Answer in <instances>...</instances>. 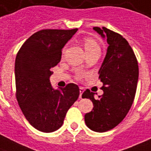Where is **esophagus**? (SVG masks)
Instances as JSON below:
<instances>
[{"instance_id":"esophagus-1","label":"esophagus","mask_w":151,"mask_h":151,"mask_svg":"<svg viewBox=\"0 0 151 151\" xmlns=\"http://www.w3.org/2000/svg\"><path fill=\"white\" fill-rule=\"evenodd\" d=\"M79 92H80L79 97H80V98H82V94H83V92H84V88H83L80 87V88H79Z\"/></svg>"}]
</instances>
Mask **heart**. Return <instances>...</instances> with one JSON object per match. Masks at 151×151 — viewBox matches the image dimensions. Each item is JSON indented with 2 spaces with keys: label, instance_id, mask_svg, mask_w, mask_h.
<instances>
[{
  "label": "heart",
  "instance_id": "1",
  "mask_svg": "<svg viewBox=\"0 0 151 151\" xmlns=\"http://www.w3.org/2000/svg\"><path fill=\"white\" fill-rule=\"evenodd\" d=\"M83 46L86 53L92 52L93 50H100V47L97 43V41L93 40V38L87 37L83 40Z\"/></svg>",
  "mask_w": 151,
  "mask_h": 151
}]
</instances>
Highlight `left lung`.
I'll list each match as a JSON object with an SVG mask.
<instances>
[{"instance_id":"8db88e82","label":"left lung","mask_w":151,"mask_h":151,"mask_svg":"<svg viewBox=\"0 0 151 151\" xmlns=\"http://www.w3.org/2000/svg\"><path fill=\"white\" fill-rule=\"evenodd\" d=\"M102 38H106L108 48L98 71L103 83V94L94 97L87 89L82 97L89 98L93 108L84 116L87 127L97 132L113 129L122 122L132 106L136 92L139 68L132 47L125 38L106 27H93Z\"/></svg>"}]
</instances>
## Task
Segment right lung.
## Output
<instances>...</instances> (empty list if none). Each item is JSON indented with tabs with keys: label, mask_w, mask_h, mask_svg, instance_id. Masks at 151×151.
<instances>
[{
	"label": "right lung",
	"mask_w": 151,
	"mask_h": 151,
	"mask_svg": "<svg viewBox=\"0 0 151 151\" xmlns=\"http://www.w3.org/2000/svg\"><path fill=\"white\" fill-rule=\"evenodd\" d=\"M77 30H40L24 42L16 55V99L25 118L40 132L59 129L68 110L79 97L78 85L68 83L55 90L50 81L52 68L60 62L62 49Z\"/></svg>",
	"instance_id": "obj_1"
}]
</instances>
